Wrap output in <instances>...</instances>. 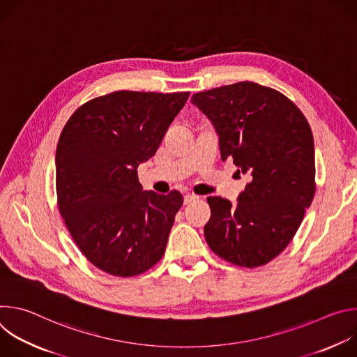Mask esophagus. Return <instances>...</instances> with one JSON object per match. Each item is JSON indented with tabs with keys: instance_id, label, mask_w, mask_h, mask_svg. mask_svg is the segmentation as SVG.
I'll use <instances>...</instances> for the list:
<instances>
[{
	"instance_id": "esophagus-1",
	"label": "esophagus",
	"mask_w": 357,
	"mask_h": 357,
	"mask_svg": "<svg viewBox=\"0 0 357 357\" xmlns=\"http://www.w3.org/2000/svg\"><path fill=\"white\" fill-rule=\"evenodd\" d=\"M196 199H197V196H195V195H185V197H183V203H185V205H189V203L195 202Z\"/></svg>"
}]
</instances>
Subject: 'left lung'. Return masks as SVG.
Here are the masks:
<instances>
[{
    "instance_id": "8db88e82",
    "label": "left lung",
    "mask_w": 357,
    "mask_h": 357,
    "mask_svg": "<svg viewBox=\"0 0 357 357\" xmlns=\"http://www.w3.org/2000/svg\"><path fill=\"white\" fill-rule=\"evenodd\" d=\"M190 101L212 121L222 160H233L237 174L250 178L236 205L208 197L206 241L234 266H264L285 250L312 203L311 127L288 97L252 82L200 91Z\"/></svg>"
}]
</instances>
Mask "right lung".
<instances>
[{
	"mask_svg": "<svg viewBox=\"0 0 357 357\" xmlns=\"http://www.w3.org/2000/svg\"><path fill=\"white\" fill-rule=\"evenodd\" d=\"M189 91L120 90L80 106L56 148L59 212L84 257L116 277H134L164 256L183 197L142 190L148 161Z\"/></svg>",
	"mask_w": 357,
	"mask_h": 357,
	"instance_id": "right-lung-1",
	"label": "right lung"
}]
</instances>
